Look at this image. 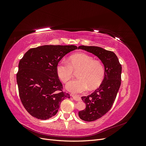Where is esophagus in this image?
I'll return each instance as SVG.
<instances>
[{"label": "esophagus", "mask_w": 146, "mask_h": 146, "mask_svg": "<svg viewBox=\"0 0 146 146\" xmlns=\"http://www.w3.org/2000/svg\"><path fill=\"white\" fill-rule=\"evenodd\" d=\"M72 98H73L75 100H76V101H78V102L81 101V98H80V97H78V96H72Z\"/></svg>", "instance_id": "34e87169"}]
</instances>
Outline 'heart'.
<instances>
[{
	"instance_id": "obj_1",
	"label": "heart",
	"mask_w": 146,
	"mask_h": 146,
	"mask_svg": "<svg viewBox=\"0 0 146 146\" xmlns=\"http://www.w3.org/2000/svg\"><path fill=\"white\" fill-rule=\"evenodd\" d=\"M56 72L60 80L66 83L73 77L74 72L79 70V78L68 82L66 88L72 94H80L98 88L105 76V68L100 61L84 53L72 55L69 62L61 60L57 63Z\"/></svg>"
}]
</instances>
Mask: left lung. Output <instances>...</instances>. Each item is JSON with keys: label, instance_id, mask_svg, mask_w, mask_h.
<instances>
[{"label": "left lung", "instance_id": "left-lung-1", "mask_svg": "<svg viewBox=\"0 0 146 146\" xmlns=\"http://www.w3.org/2000/svg\"><path fill=\"white\" fill-rule=\"evenodd\" d=\"M79 48L98 56L105 68L104 78L99 88L90 95L82 97L86 108L78 112V116L83 121L91 122L105 115L112 107L121 86L122 66L113 52L97 46H80Z\"/></svg>", "mask_w": 146, "mask_h": 146}]
</instances>
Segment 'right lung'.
Returning a JSON list of instances; mask_svg holds the SVG:
<instances>
[{
    "instance_id": "right-lung-1",
    "label": "right lung",
    "mask_w": 146,
    "mask_h": 146,
    "mask_svg": "<svg viewBox=\"0 0 146 146\" xmlns=\"http://www.w3.org/2000/svg\"><path fill=\"white\" fill-rule=\"evenodd\" d=\"M77 47L44 45L29 49L19 63L17 83L22 104L33 117L46 120L57 113L61 102L70 98L63 92L57 63Z\"/></svg>"
}]
</instances>
